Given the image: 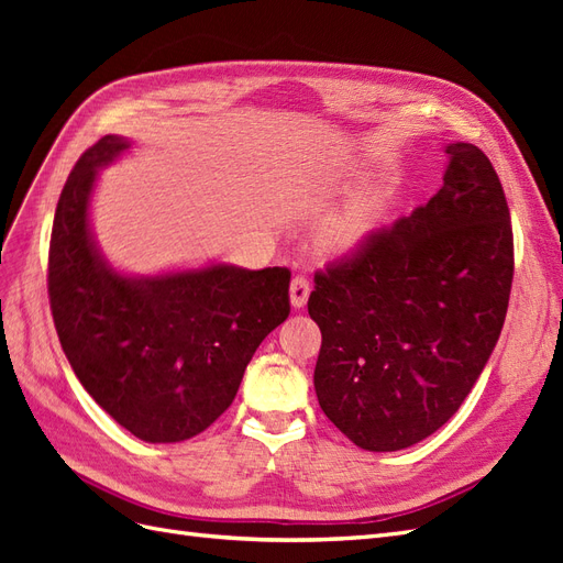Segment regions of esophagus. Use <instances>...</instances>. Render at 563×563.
Masks as SVG:
<instances>
[{
	"label": "esophagus",
	"mask_w": 563,
	"mask_h": 563,
	"mask_svg": "<svg viewBox=\"0 0 563 563\" xmlns=\"http://www.w3.org/2000/svg\"><path fill=\"white\" fill-rule=\"evenodd\" d=\"M308 298H310V282H308V277L298 275L291 282V305H294L296 310H300V308H305V302H308Z\"/></svg>",
	"instance_id": "obj_1"
}]
</instances>
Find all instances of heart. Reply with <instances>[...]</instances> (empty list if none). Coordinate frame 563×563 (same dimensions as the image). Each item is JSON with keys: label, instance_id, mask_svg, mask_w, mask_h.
Here are the masks:
<instances>
[{"label": "heart", "instance_id": "b5f03b06", "mask_svg": "<svg viewBox=\"0 0 563 563\" xmlns=\"http://www.w3.org/2000/svg\"><path fill=\"white\" fill-rule=\"evenodd\" d=\"M385 211V199L371 195L356 199L343 211H338L327 225H323L321 240L331 251H354L368 242V236L378 230Z\"/></svg>", "mask_w": 563, "mask_h": 563}]
</instances>
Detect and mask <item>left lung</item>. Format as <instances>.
<instances>
[{"instance_id": "left-lung-1", "label": "left lung", "mask_w": 563, "mask_h": 563, "mask_svg": "<svg viewBox=\"0 0 563 563\" xmlns=\"http://www.w3.org/2000/svg\"><path fill=\"white\" fill-rule=\"evenodd\" d=\"M441 190L352 258L317 272L321 411L364 451L437 432L479 380L509 302V209L484 152L449 143Z\"/></svg>"}]
</instances>
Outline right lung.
Returning <instances> with one entry per match:
<instances>
[{
	"label": "right lung",
	"instance_id": "right-lung-1",
	"mask_svg": "<svg viewBox=\"0 0 563 563\" xmlns=\"http://www.w3.org/2000/svg\"><path fill=\"white\" fill-rule=\"evenodd\" d=\"M131 147L106 135L60 192L48 300L63 352L93 401L150 444H176L225 413L253 352L291 312L286 267L230 263L129 275L100 251L91 197L100 168Z\"/></svg>",
	"mask_w": 563,
	"mask_h": 563
}]
</instances>
